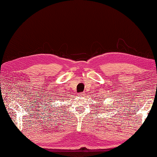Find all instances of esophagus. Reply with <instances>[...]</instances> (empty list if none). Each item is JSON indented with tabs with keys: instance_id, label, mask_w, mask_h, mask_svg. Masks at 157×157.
Returning <instances> with one entry per match:
<instances>
[{
	"instance_id": "1",
	"label": "esophagus",
	"mask_w": 157,
	"mask_h": 157,
	"mask_svg": "<svg viewBox=\"0 0 157 157\" xmlns=\"http://www.w3.org/2000/svg\"><path fill=\"white\" fill-rule=\"evenodd\" d=\"M78 95L80 97H84L85 96V93H80V94H78Z\"/></svg>"
}]
</instances>
